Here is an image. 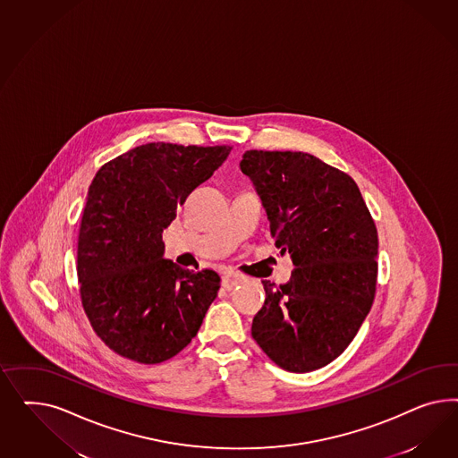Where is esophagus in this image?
Masks as SVG:
<instances>
[{"label": "esophagus", "instance_id": "obj_1", "mask_svg": "<svg viewBox=\"0 0 458 458\" xmlns=\"http://www.w3.org/2000/svg\"><path fill=\"white\" fill-rule=\"evenodd\" d=\"M242 282H243V277H240V276H236V274H228V276H225V277H223V289H226V291H233L236 285H240Z\"/></svg>", "mask_w": 458, "mask_h": 458}]
</instances>
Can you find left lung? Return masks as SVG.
Wrapping results in <instances>:
<instances>
[{
  "mask_svg": "<svg viewBox=\"0 0 458 458\" xmlns=\"http://www.w3.org/2000/svg\"><path fill=\"white\" fill-rule=\"evenodd\" d=\"M240 169L295 267L280 287L262 280L251 335L282 369H319L343 354L375 301V222L354 180L312 154L253 149Z\"/></svg>",
  "mask_w": 458,
  "mask_h": 458,
  "instance_id": "1",
  "label": "left lung"
}]
</instances>
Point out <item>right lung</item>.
I'll return each instance as SVG.
<instances>
[{"instance_id":"right-lung-1","label":"right lung","mask_w":458,"mask_h":458,"mask_svg":"<svg viewBox=\"0 0 458 458\" xmlns=\"http://www.w3.org/2000/svg\"><path fill=\"white\" fill-rule=\"evenodd\" d=\"M230 151V146L149 142L104 165L90 182L77 276L90 326L119 356L163 362L201 327L220 277L166 260L163 232Z\"/></svg>"}]
</instances>
